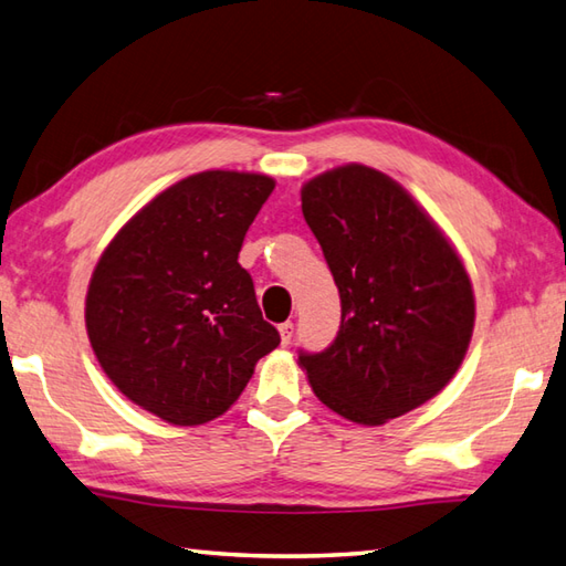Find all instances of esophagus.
<instances>
[{
    "label": "esophagus",
    "instance_id": "34e87169",
    "mask_svg": "<svg viewBox=\"0 0 566 566\" xmlns=\"http://www.w3.org/2000/svg\"><path fill=\"white\" fill-rule=\"evenodd\" d=\"M279 332H281V342L283 344H291L295 325H293V322H283V325H279Z\"/></svg>",
    "mask_w": 566,
    "mask_h": 566
}]
</instances>
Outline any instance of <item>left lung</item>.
<instances>
[{
    "label": "left lung",
    "instance_id": "obj_1",
    "mask_svg": "<svg viewBox=\"0 0 566 566\" xmlns=\"http://www.w3.org/2000/svg\"><path fill=\"white\" fill-rule=\"evenodd\" d=\"M303 217L342 300L329 347L297 354L315 396L352 422L384 424L440 394L474 329L452 244L396 180L359 164L305 182Z\"/></svg>",
    "mask_w": 566,
    "mask_h": 566
}]
</instances>
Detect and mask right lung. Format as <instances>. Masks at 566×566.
I'll use <instances>...</instances> for the list:
<instances>
[{"label": "right lung", "mask_w": 566, "mask_h": 566, "mask_svg": "<svg viewBox=\"0 0 566 566\" xmlns=\"http://www.w3.org/2000/svg\"><path fill=\"white\" fill-rule=\"evenodd\" d=\"M273 188L259 172H198L136 212L97 261L90 344L112 384L160 420L219 418L281 344L237 261Z\"/></svg>", "instance_id": "add662e5"}]
</instances>
